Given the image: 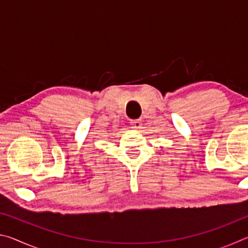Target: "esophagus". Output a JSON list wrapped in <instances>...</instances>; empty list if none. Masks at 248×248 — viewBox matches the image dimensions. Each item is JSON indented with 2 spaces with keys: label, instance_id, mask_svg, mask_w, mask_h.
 I'll return each mask as SVG.
<instances>
[{
  "label": "esophagus",
  "instance_id": "esophagus-1",
  "mask_svg": "<svg viewBox=\"0 0 248 248\" xmlns=\"http://www.w3.org/2000/svg\"><path fill=\"white\" fill-rule=\"evenodd\" d=\"M131 125H132V128H134L136 130L140 129V128L142 127V123H141V120H139V119H137V120H131Z\"/></svg>",
  "mask_w": 248,
  "mask_h": 248
}]
</instances>
